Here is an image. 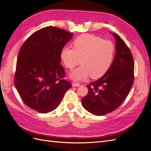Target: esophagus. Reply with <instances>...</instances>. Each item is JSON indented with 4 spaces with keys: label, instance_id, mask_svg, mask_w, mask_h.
Returning a JSON list of instances; mask_svg holds the SVG:
<instances>
[{
    "label": "esophagus",
    "instance_id": "obj_1",
    "mask_svg": "<svg viewBox=\"0 0 151 151\" xmlns=\"http://www.w3.org/2000/svg\"><path fill=\"white\" fill-rule=\"evenodd\" d=\"M80 86V84L78 83H72V86L73 87H78Z\"/></svg>",
    "mask_w": 151,
    "mask_h": 151
}]
</instances>
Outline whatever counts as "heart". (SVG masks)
I'll return each mask as SVG.
<instances>
[{"label":"heart","instance_id":"b5f03b06","mask_svg":"<svg viewBox=\"0 0 151 151\" xmlns=\"http://www.w3.org/2000/svg\"><path fill=\"white\" fill-rule=\"evenodd\" d=\"M115 54V47L110 40H103L92 34H84L73 42V48L63 47L60 58L65 67L72 69L80 63L82 65L72 71L69 77L79 81L91 76L93 79L103 76L110 68Z\"/></svg>","mask_w":151,"mask_h":151}]
</instances>
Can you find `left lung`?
<instances>
[{
	"instance_id": "left-lung-1",
	"label": "left lung",
	"mask_w": 151,
	"mask_h": 151,
	"mask_svg": "<svg viewBox=\"0 0 151 151\" xmlns=\"http://www.w3.org/2000/svg\"><path fill=\"white\" fill-rule=\"evenodd\" d=\"M111 33L116 43L112 64L101 78L87 86L89 92L82 99L83 107L94 115L102 116L115 110L134 83V62L131 52L119 35Z\"/></svg>"
}]
</instances>
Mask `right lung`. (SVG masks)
I'll use <instances>...</instances> for the list:
<instances>
[{"label":"right lung","instance_id":"obj_1","mask_svg":"<svg viewBox=\"0 0 151 151\" xmlns=\"http://www.w3.org/2000/svg\"><path fill=\"white\" fill-rule=\"evenodd\" d=\"M73 36L65 29L48 26L35 32L18 54L14 84L22 101L30 108L47 113L60 104L72 87L63 79L60 52Z\"/></svg>","mask_w":151,"mask_h":151}]
</instances>
